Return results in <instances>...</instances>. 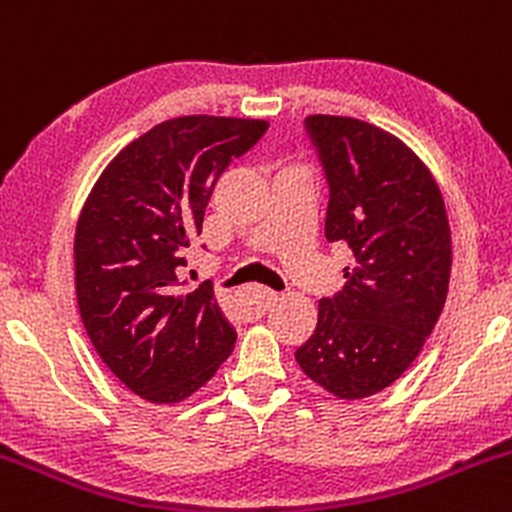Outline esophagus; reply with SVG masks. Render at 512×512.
Masks as SVG:
<instances>
[{
    "instance_id": "34e87169",
    "label": "esophagus",
    "mask_w": 512,
    "mask_h": 512,
    "mask_svg": "<svg viewBox=\"0 0 512 512\" xmlns=\"http://www.w3.org/2000/svg\"><path fill=\"white\" fill-rule=\"evenodd\" d=\"M246 300H249L251 308H256L258 313H263V310H266L268 305L276 303V293L268 291V288L254 286V288H249V293H246Z\"/></svg>"
}]
</instances>
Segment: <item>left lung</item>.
<instances>
[{"instance_id":"obj_1","label":"left lung","mask_w":512,"mask_h":512,"mask_svg":"<svg viewBox=\"0 0 512 512\" xmlns=\"http://www.w3.org/2000/svg\"><path fill=\"white\" fill-rule=\"evenodd\" d=\"M305 133L328 179L325 239L352 251L345 286L320 300L300 370L340 399L382 392L402 377L446 303L451 229L424 162L377 125L310 115Z\"/></svg>"}]
</instances>
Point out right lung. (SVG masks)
<instances>
[{
    "label": "right lung",
    "mask_w": 512,
    "mask_h": 512,
    "mask_svg": "<svg viewBox=\"0 0 512 512\" xmlns=\"http://www.w3.org/2000/svg\"><path fill=\"white\" fill-rule=\"evenodd\" d=\"M266 120L184 115L155 125L103 170L76 226L81 320L108 370L138 397L175 404L231 355L236 330L209 283L177 293L214 184Z\"/></svg>",
    "instance_id": "right-lung-1"
}]
</instances>
